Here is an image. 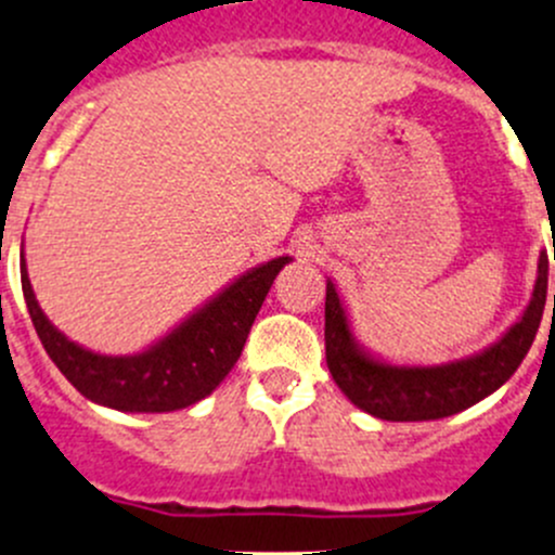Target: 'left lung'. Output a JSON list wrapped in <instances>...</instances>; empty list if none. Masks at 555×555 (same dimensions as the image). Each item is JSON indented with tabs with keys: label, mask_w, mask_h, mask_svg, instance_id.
<instances>
[{
	"label": "left lung",
	"mask_w": 555,
	"mask_h": 555,
	"mask_svg": "<svg viewBox=\"0 0 555 555\" xmlns=\"http://www.w3.org/2000/svg\"><path fill=\"white\" fill-rule=\"evenodd\" d=\"M555 261V243H553ZM547 296V254L537 261L531 299L518 321L488 348L446 364H393L372 353L350 326L348 310L326 280V364L339 391L380 421H437L472 408L502 388L529 353ZM555 307V294H553Z\"/></svg>",
	"instance_id": "obj_1"
}]
</instances>
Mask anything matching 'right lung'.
I'll return each mask as SVG.
<instances>
[{
    "label": "right lung",
    "instance_id": "right-lung-1",
    "mask_svg": "<svg viewBox=\"0 0 555 555\" xmlns=\"http://www.w3.org/2000/svg\"><path fill=\"white\" fill-rule=\"evenodd\" d=\"M288 261L294 259L278 256L243 272L185 315L172 332L131 356L96 353L48 321L26 272L24 243L21 288L42 348L86 399L120 413H172L210 397L232 372L272 280Z\"/></svg>",
    "mask_w": 555,
    "mask_h": 555
}]
</instances>
